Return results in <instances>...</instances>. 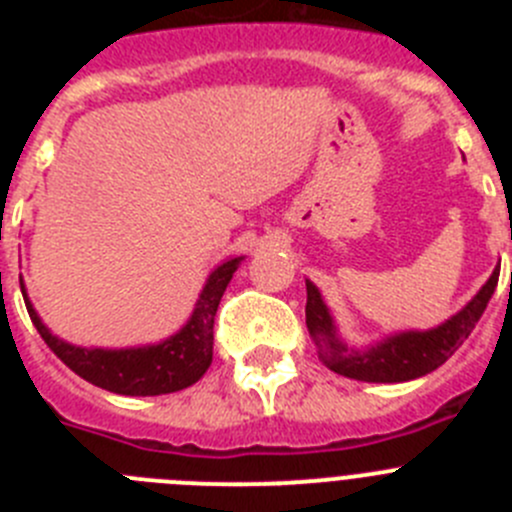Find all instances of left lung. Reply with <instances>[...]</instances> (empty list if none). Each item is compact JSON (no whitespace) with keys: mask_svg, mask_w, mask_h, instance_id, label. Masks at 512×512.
Instances as JSON below:
<instances>
[{"mask_svg":"<svg viewBox=\"0 0 512 512\" xmlns=\"http://www.w3.org/2000/svg\"><path fill=\"white\" fill-rule=\"evenodd\" d=\"M497 277L500 274L495 269L485 287L477 292V297L438 328L423 330V333L420 330L397 333V336L366 348V351H351L338 341L336 325H333V318H330L318 287L307 282V330L318 346L320 361L328 366L330 372L343 374L348 379H359V382H408V379L431 374L443 361L454 356L461 343L467 341L477 320L482 318L492 292H495Z\"/></svg>","mask_w":512,"mask_h":512,"instance_id":"obj_1","label":"left lung"}]
</instances>
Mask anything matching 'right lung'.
<instances>
[{"mask_svg": "<svg viewBox=\"0 0 512 512\" xmlns=\"http://www.w3.org/2000/svg\"><path fill=\"white\" fill-rule=\"evenodd\" d=\"M238 264L241 259H230L212 271L189 323L176 336L158 346L122 348V351L71 346L66 341H58L51 330L40 323L38 312L27 302V295L22 297H25L30 320L43 336V341L48 343V348L81 379L97 384L102 390L117 392V395H169V392H179L197 382L212 364L215 312Z\"/></svg>", "mask_w": 512, "mask_h": 512, "instance_id": "right-lung-1", "label": "right lung"}]
</instances>
